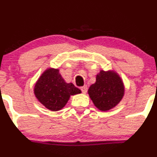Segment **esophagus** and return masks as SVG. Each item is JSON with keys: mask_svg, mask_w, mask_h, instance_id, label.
<instances>
[{"mask_svg": "<svg viewBox=\"0 0 157 157\" xmlns=\"http://www.w3.org/2000/svg\"><path fill=\"white\" fill-rule=\"evenodd\" d=\"M80 90H81L82 93H86L87 92V86H83L80 87Z\"/></svg>", "mask_w": 157, "mask_h": 157, "instance_id": "esophagus-1", "label": "esophagus"}]
</instances>
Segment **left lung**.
<instances>
[{
  "instance_id": "obj_1",
  "label": "left lung",
  "mask_w": 157,
  "mask_h": 157,
  "mask_svg": "<svg viewBox=\"0 0 157 157\" xmlns=\"http://www.w3.org/2000/svg\"><path fill=\"white\" fill-rule=\"evenodd\" d=\"M124 89L121 78L113 71H101L96 76V83L88 90L94 105L101 111L115 107L124 96Z\"/></svg>"
}]
</instances>
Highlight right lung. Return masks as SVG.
<instances>
[{"instance_id": "obj_1", "label": "right lung", "mask_w": 157, "mask_h": 157, "mask_svg": "<svg viewBox=\"0 0 157 157\" xmlns=\"http://www.w3.org/2000/svg\"><path fill=\"white\" fill-rule=\"evenodd\" d=\"M73 83H67L58 69L49 68L42 74L35 86L34 93L39 102L52 111L61 109L70 96L80 93Z\"/></svg>"}]
</instances>
